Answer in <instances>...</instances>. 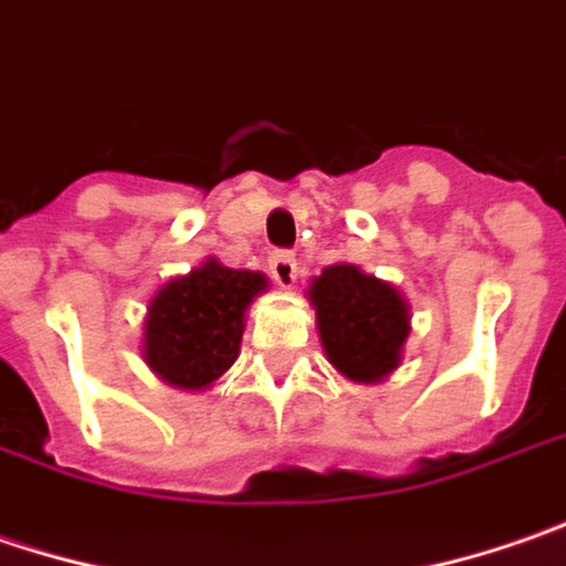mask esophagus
I'll list each match as a JSON object with an SVG mask.
<instances>
[{
	"mask_svg": "<svg viewBox=\"0 0 566 566\" xmlns=\"http://www.w3.org/2000/svg\"><path fill=\"white\" fill-rule=\"evenodd\" d=\"M269 272H272V279L282 287H294L297 275H301V265H297V259L291 256V253H275V256L269 259Z\"/></svg>",
	"mask_w": 566,
	"mask_h": 566,
	"instance_id": "obj_1",
	"label": "esophagus"
}]
</instances>
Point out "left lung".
<instances>
[{"instance_id":"1","label":"left lung","mask_w":566,"mask_h":566,"mask_svg":"<svg viewBox=\"0 0 566 566\" xmlns=\"http://www.w3.org/2000/svg\"><path fill=\"white\" fill-rule=\"evenodd\" d=\"M307 297L323 352L345 380L377 386L402 367L411 307L396 284L355 262H335L310 282Z\"/></svg>"}]
</instances>
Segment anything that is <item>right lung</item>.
Segmentation results:
<instances>
[{
  "label": "right lung",
  "mask_w": 566,
  "mask_h": 566,
  "mask_svg": "<svg viewBox=\"0 0 566 566\" xmlns=\"http://www.w3.org/2000/svg\"><path fill=\"white\" fill-rule=\"evenodd\" d=\"M269 291V279L250 269H228L209 256L164 282L142 323V357L174 389L206 392L240 355L247 310Z\"/></svg>",
  "instance_id": "right-lung-1"
}]
</instances>
